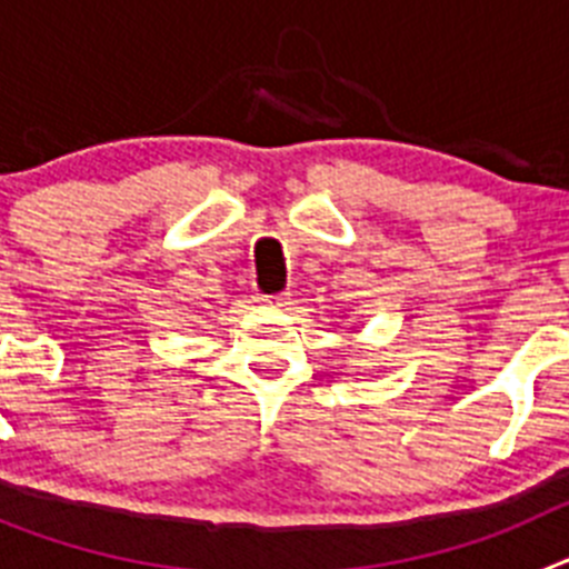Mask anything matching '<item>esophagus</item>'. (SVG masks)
Masks as SVG:
<instances>
[{
    "label": "esophagus",
    "instance_id": "1",
    "mask_svg": "<svg viewBox=\"0 0 569 569\" xmlns=\"http://www.w3.org/2000/svg\"><path fill=\"white\" fill-rule=\"evenodd\" d=\"M259 301L261 305H268V308H288L290 293H261Z\"/></svg>",
    "mask_w": 569,
    "mask_h": 569
}]
</instances>
